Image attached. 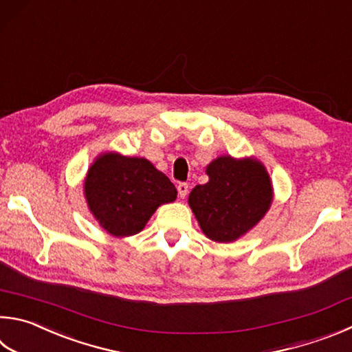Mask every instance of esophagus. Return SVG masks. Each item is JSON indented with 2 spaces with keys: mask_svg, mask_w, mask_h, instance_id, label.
<instances>
[{
  "mask_svg": "<svg viewBox=\"0 0 352 352\" xmlns=\"http://www.w3.org/2000/svg\"><path fill=\"white\" fill-rule=\"evenodd\" d=\"M177 190H178V195H180V198H184L189 192V184L188 183H180L177 186Z\"/></svg>",
  "mask_w": 352,
  "mask_h": 352,
  "instance_id": "obj_1",
  "label": "esophagus"
}]
</instances>
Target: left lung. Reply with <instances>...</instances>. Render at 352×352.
<instances>
[{
    "label": "left lung",
    "instance_id": "1",
    "mask_svg": "<svg viewBox=\"0 0 352 352\" xmlns=\"http://www.w3.org/2000/svg\"><path fill=\"white\" fill-rule=\"evenodd\" d=\"M209 182L190 190L188 203L208 239L231 243L260 223L274 200L271 177L255 157L220 155L206 166Z\"/></svg>",
    "mask_w": 352,
    "mask_h": 352
}]
</instances>
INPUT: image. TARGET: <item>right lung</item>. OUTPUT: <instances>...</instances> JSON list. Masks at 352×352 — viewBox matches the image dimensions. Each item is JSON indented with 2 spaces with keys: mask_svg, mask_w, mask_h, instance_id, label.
I'll return each instance as SVG.
<instances>
[{
  "mask_svg": "<svg viewBox=\"0 0 352 352\" xmlns=\"http://www.w3.org/2000/svg\"><path fill=\"white\" fill-rule=\"evenodd\" d=\"M85 198L107 234L131 237L143 231L158 206L175 201L177 189L149 160L103 152L89 166Z\"/></svg>",
  "mask_w": 352,
  "mask_h": 352,
  "instance_id": "1",
  "label": "right lung"
}]
</instances>
